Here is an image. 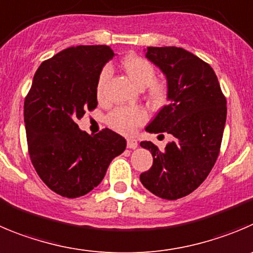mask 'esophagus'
<instances>
[{
	"instance_id": "1",
	"label": "esophagus",
	"mask_w": 253,
	"mask_h": 253,
	"mask_svg": "<svg viewBox=\"0 0 253 253\" xmlns=\"http://www.w3.org/2000/svg\"><path fill=\"white\" fill-rule=\"evenodd\" d=\"M137 146H138L137 141L133 140V138H128V140H127V147L131 148V150H134Z\"/></svg>"
}]
</instances>
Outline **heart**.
<instances>
[{
	"mask_svg": "<svg viewBox=\"0 0 253 253\" xmlns=\"http://www.w3.org/2000/svg\"><path fill=\"white\" fill-rule=\"evenodd\" d=\"M122 67L126 71L127 76L129 77L138 88L147 87L148 98L153 103H162L167 98V86L164 82L155 81L156 70L152 63L141 56L131 55L122 60ZM111 71L108 67H105L98 75L97 84H96V93L97 97H102L105 92L106 84L110 79ZM147 119V115L143 110L137 107H119L113 110L108 115L107 122L112 128L129 134L136 129L140 125Z\"/></svg>",
	"mask_w": 253,
	"mask_h": 253,
	"instance_id": "b5f03b06",
	"label": "heart"
}]
</instances>
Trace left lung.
Wrapping results in <instances>:
<instances>
[{
    "label": "left lung",
    "instance_id": "8db88e82",
    "mask_svg": "<svg viewBox=\"0 0 253 253\" xmlns=\"http://www.w3.org/2000/svg\"><path fill=\"white\" fill-rule=\"evenodd\" d=\"M146 57L164 72L169 105L146 131L173 136L164 151L151 141L141 147L153 165L141 173L142 185L164 200L185 197L201 185L214 166L222 142L227 107L211 66L181 47H147Z\"/></svg>",
    "mask_w": 253,
    "mask_h": 253
}]
</instances>
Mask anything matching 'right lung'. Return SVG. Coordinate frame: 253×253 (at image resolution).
Masks as SVG:
<instances>
[{"label": "right lung", "instance_id": "right-lung-1", "mask_svg": "<svg viewBox=\"0 0 253 253\" xmlns=\"http://www.w3.org/2000/svg\"><path fill=\"white\" fill-rule=\"evenodd\" d=\"M115 56L111 47H68L43 61L25 98L26 136L37 174L57 195L76 198L100 185L126 140L105 128L81 131L77 120L97 107L96 84Z\"/></svg>", "mask_w": 253, "mask_h": 253}]
</instances>
